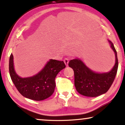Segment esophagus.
<instances>
[{"mask_svg": "<svg viewBox=\"0 0 125 125\" xmlns=\"http://www.w3.org/2000/svg\"><path fill=\"white\" fill-rule=\"evenodd\" d=\"M69 59H68V58H65V59L64 60V62L66 66H68V63H69Z\"/></svg>", "mask_w": 125, "mask_h": 125, "instance_id": "obj_1", "label": "esophagus"}]
</instances>
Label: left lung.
I'll use <instances>...</instances> for the list:
<instances>
[{"label":"left lung","instance_id":"1","mask_svg":"<svg viewBox=\"0 0 125 125\" xmlns=\"http://www.w3.org/2000/svg\"><path fill=\"white\" fill-rule=\"evenodd\" d=\"M111 48L115 54V64L108 72L98 73L88 68L81 59L70 60L69 67L74 74V85L78 93L86 97H94L105 94L109 89L117 74L118 62L117 53L113 44L108 40Z\"/></svg>","mask_w":125,"mask_h":125}]
</instances>
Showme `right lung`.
<instances>
[{"label":"right lung","mask_w":125,"mask_h":125,"mask_svg":"<svg viewBox=\"0 0 125 125\" xmlns=\"http://www.w3.org/2000/svg\"><path fill=\"white\" fill-rule=\"evenodd\" d=\"M65 66L63 61L51 59L37 74L23 78L15 72L13 54L10 57L9 71L13 83L23 96L35 101L45 100L53 93L56 77Z\"/></svg>","instance_id":"right-lung-1"}]
</instances>
